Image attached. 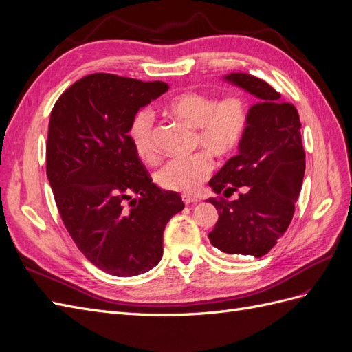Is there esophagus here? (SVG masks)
I'll list each match as a JSON object with an SVG mask.
<instances>
[{
  "label": "esophagus",
  "mask_w": 352,
  "mask_h": 352,
  "mask_svg": "<svg viewBox=\"0 0 352 352\" xmlns=\"http://www.w3.org/2000/svg\"><path fill=\"white\" fill-rule=\"evenodd\" d=\"M182 199H184V202L186 206H189V204H195V202H198V198H195V197H190V195H184L182 197Z\"/></svg>",
  "instance_id": "1"
}]
</instances>
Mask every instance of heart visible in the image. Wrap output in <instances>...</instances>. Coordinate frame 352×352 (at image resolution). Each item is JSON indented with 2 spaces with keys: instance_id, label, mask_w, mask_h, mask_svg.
I'll return each mask as SVG.
<instances>
[{
  "instance_id": "b5f03b06",
  "label": "heart",
  "mask_w": 352,
  "mask_h": 352,
  "mask_svg": "<svg viewBox=\"0 0 352 352\" xmlns=\"http://www.w3.org/2000/svg\"><path fill=\"white\" fill-rule=\"evenodd\" d=\"M164 111L194 127V148L204 150L186 158H173L158 170L157 184L167 190L192 194L212 173L211 157L226 160L235 154L243 142L250 124V105L239 95L216 100L211 95L188 91L170 100ZM155 120L151 111H138L129 124V140L136 155L145 163H154L158 151L154 142Z\"/></svg>"
}]
</instances>
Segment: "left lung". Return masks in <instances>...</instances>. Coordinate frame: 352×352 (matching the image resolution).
Segmentation results:
<instances>
[{
  "instance_id": "left-lung-1",
  "label": "left lung",
  "mask_w": 352,
  "mask_h": 352,
  "mask_svg": "<svg viewBox=\"0 0 352 352\" xmlns=\"http://www.w3.org/2000/svg\"><path fill=\"white\" fill-rule=\"evenodd\" d=\"M226 79L260 98L250 109V124L239 154L208 185L233 201L210 198L219 211L211 245L226 254H267L289 228L305 172L301 122L295 105L280 100L270 85L248 73Z\"/></svg>"
}]
</instances>
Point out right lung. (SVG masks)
Wrapping results in <instances>:
<instances>
[{"mask_svg":"<svg viewBox=\"0 0 352 352\" xmlns=\"http://www.w3.org/2000/svg\"><path fill=\"white\" fill-rule=\"evenodd\" d=\"M167 89L160 80L92 73L51 111L47 176L60 217L85 257L113 276L157 265L167 221L185 207L153 184L129 140L132 117Z\"/></svg>","mask_w":352,"mask_h":352,"instance_id":"add662e5","label":"right lung"}]
</instances>
